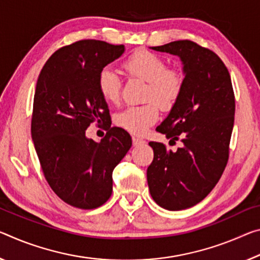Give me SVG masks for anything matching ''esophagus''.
<instances>
[{
	"label": "esophagus",
	"mask_w": 260,
	"mask_h": 260,
	"mask_svg": "<svg viewBox=\"0 0 260 260\" xmlns=\"http://www.w3.org/2000/svg\"><path fill=\"white\" fill-rule=\"evenodd\" d=\"M146 141L141 138H138V137H133V145L134 146H140V145H145Z\"/></svg>",
	"instance_id": "esophagus-1"
}]
</instances>
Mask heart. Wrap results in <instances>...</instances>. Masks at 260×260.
Masks as SVG:
<instances>
[{
  "instance_id": "b5f03b06",
  "label": "heart",
  "mask_w": 260,
  "mask_h": 260,
  "mask_svg": "<svg viewBox=\"0 0 260 260\" xmlns=\"http://www.w3.org/2000/svg\"><path fill=\"white\" fill-rule=\"evenodd\" d=\"M125 71L132 76L148 82L146 98H154L164 109L171 108L183 90L184 77L175 68H167L163 57L148 51H138L123 63ZM102 97L110 103L118 102L120 96V78L111 67L102 69L97 80ZM158 106L155 102L127 106L114 117L120 128L132 134L141 135L158 119Z\"/></svg>"
}]
</instances>
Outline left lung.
Listing matches in <instances>:
<instances>
[{"mask_svg":"<svg viewBox=\"0 0 260 260\" xmlns=\"http://www.w3.org/2000/svg\"><path fill=\"white\" fill-rule=\"evenodd\" d=\"M182 61L184 84L168 117L156 128L183 147L172 151L149 142L154 159L147 169L150 196L168 211L204 200L219 182L229 157L235 97L229 72L211 49L189 40L150 47Z\"/></svg>","mask_w":260,"mask_h":260,"instance_id":"obj_1","label":"left lung"}]
</instances>
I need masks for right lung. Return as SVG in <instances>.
<instances>
[{"mask_svg": "<svg viewBox=\"0 0 260 260\" xmlns=\"http://www.w3.org/2000/svg\"><path fill=\"white\" fill-rule=\"evenodd\" d=\"M123 53V45L77 41L57 49L37 81L32 140L49 186L74 207L93 209L109 200L113 169L132 147L131 135L119 127L100 142L85 135L93 121L109 125V108L97 80Z\"/></svg>", "mask_w": 260, "mask_h": 260, "instance_id": "obj_1", "label": "right lung"}]
</instances>
